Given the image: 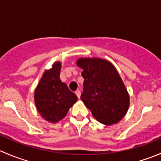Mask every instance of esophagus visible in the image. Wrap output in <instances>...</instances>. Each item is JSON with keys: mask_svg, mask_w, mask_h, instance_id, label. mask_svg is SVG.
Returning <instances> with one entry per match:
<instances>
[{"mask_svg": "<svg viewBox=\"0 0 161 161\" xmlns=\"http://www.w3.org/2000/svg\"><path fill=\"white\" fill-rule=\"evenodd\" d=\"M75 94H76V96H77L78 97V98H80V96H81V92H80V90H77L75 92Z\"/></svg>", "mask_w": 161, "mask_h": 161, "instance_id": "obj_1", "label": "esophagus"}]
</instances>
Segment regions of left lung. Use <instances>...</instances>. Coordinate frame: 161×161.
Returning <instances> with one entry per match:
<instances>
[{"instance_id":"obj_1","label":"left lung","mask_w":161,"mask_h":161,"mask_svg":"<svg viewBox=\"0 0 161 161\" xmlns=\"http://www.w3.org/2000/svg\"><path fill=\"white\" fill-rule=\"evenodd\" d=\"M76 64L83 69L81 100L92 116L107 125L121 121L129 109V96L114 66L100 58H79Z\"/></svg>"}]
</instances>
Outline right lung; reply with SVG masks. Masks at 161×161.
<instances>
[{
	"label": "right lung",
	"instance_id": "obj_1",
	"mask_svg": "<svg viewBox=\"0 0 161 161\" xmlns=\"http://www.w3.org/2000/svg\"><path fill=\"white\" fill-rule=\"evenodd\" d=\"M61 68V62L57 61L51 69L45 71L34 94L39 113L51 123L64 118L78 100L75 94L60 79Z\"/></svg>",
	"mask_w": 161,
	"mask_h": 161
}]
</instances>
